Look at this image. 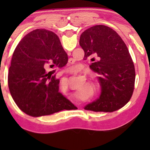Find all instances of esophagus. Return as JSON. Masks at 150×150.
I'll return each mask as SVG.
<instances>
[{"mask_svg":"<svg viewBox=\"0 0 150 150\" xmlns=\"http://www.w3.org/2000/svg\"><path fill=\"white\" fill-rule=\"evenodd\" d=\"M69 63H71V62H69ZM69 72H70L71 73H72V74H75V72H72V71H69Z\"/></svg>","mask_w":150,"mask_h":150,"instance_id":"esophagus-1","label":"esophagus"}]
</instances>
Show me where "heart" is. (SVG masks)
<instances>
[{"label":"heart","mask_w":150,"mask_h":150,"mask_svg":"<svg viewBox=\"0 0 150 150\" xmlns=\"http://www.w3.org/2000/svg\"><path fill=\"white\" fill-rule=\"evenodd\" d=\"M64 86H67V84H65V85H64Z\"/></svg>","instance_id":"1"}]
</instances>
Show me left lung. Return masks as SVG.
Segmentation results:
<instances>
[{"label": "left lung", "mask_w": 150, "mask_h": 150, "mask_svg": "<svg viewBox=\"0 0 150 150\" xmlns=\"http://www.w3.org/2000/svg\"><path fill=\"white\" fill-rule=\"evenodd\" d=\"M84 59H91L90 68L99 75L102 87L100 97L85 107L93 112L115 111L125 105L132 96L135 68L128 48L113 29L95 25L86 30L80 38Z\"/></svg>", "instance_id": "obj_1"}]
</instances>
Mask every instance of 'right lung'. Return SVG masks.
<instances>
[{
    "label": "right lung",
    "instance_id": "obj_1",
    "mask_svg": "<svg viewBox=\"0 0 150 150\" xmlns=\"http://www.w3.org/2000/svg\"><path fill=\"white\" fill-rule=\"evenodd\" d=\"M67 54L57 34L46 29H36L27 34L12 56L8 83L16 105L32 117L50 115L75 110L59 92V80L54 69L65 66Z\"/></svg>",
    "mask_w": 150,
    "mask_h": 150
}]
</instances>
